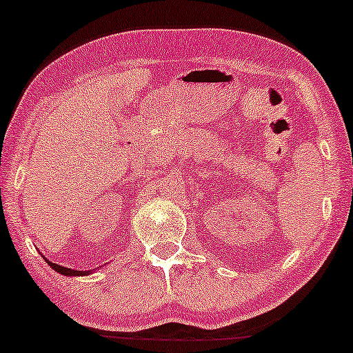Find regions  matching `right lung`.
<instances>
[{"instance_id": "add662e5", "label": "right lung", "mask_w": 353, "mask_h": 353, "mask_svg": "<svg viewBox=\"0 0 353 353\" xmlns=\"http://www.w3.org/2000/svg\"><path fill=\"white\" fill-rule=\"evenodd\" d=\"M45 260L52 270H56V272L61 273V274H65V276H85V274L91 273V270H88V272H79V270L65 268V267H61V265H57V263H52L51 260H48V259H45Z\"/></svg>"}]
</instances>
